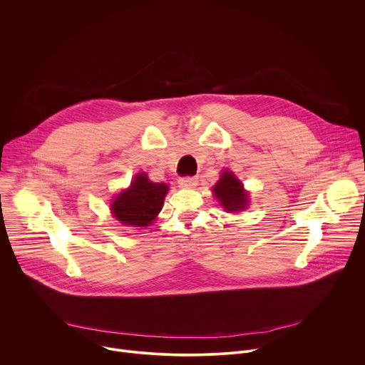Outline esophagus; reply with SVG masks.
<instances>
[{
	"mask_svg": "<svg viewBox=\"0 0 365 365\" xmlns=\"http://www.w3.org/2000/svg\"><path fill=\"white\" fill-rule=\"evenodd\" d=\"M178 183H179L180 187L190 189V187H195L197 185V178L196 176H185V178H180L178 180Z\"/></svg>",
	"mask_w": 365,
	"mask_h": 365,
	"instance_id": "34e87169",
	"label": "esophagus"
}]
</instances>
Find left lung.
Segmentation results:
<instances>
[{"mask_svg":"<svg viewBox=\"0 0 365 365\" xmlns=\"http://www.w3.org/2000/svg\"><path fill=\"white\" fill-rule=\"evenodd\" d=\"M214 195L230 212L245 210L248 202V195L244 192V186L241 185V182L231 172L227 170L222 172L221 179L214 186Z\"/></svg>","mask_w":365,"mask_h":365,"instance_id":"8db88e82","label":"left lung"}]
</instances>
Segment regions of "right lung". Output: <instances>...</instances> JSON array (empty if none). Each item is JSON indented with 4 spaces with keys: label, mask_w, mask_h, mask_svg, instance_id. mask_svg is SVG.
<instances>
[{
    "label": "right lung",
    "mask_w": 365,
    "mask_h": 365,
    "mask_svg": "<svg viewBox=\"0 0 365 365\" xmlns=\"http://www.w3.org/2000/svg\"><path fill=\"white\" fill-rule=\"evenodd\" d=\"M166 193V183H154L145 173H138L131 186L114 199L111 211L124 225L148 227L162 211Z\"/></svg>",
    "instance_id": "add662e5"
}]
</instances>
